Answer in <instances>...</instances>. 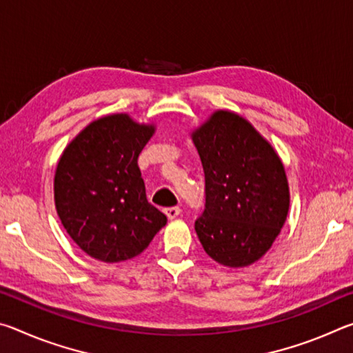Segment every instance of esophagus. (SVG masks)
Segmentation results:
<instances>
[{"label": "esophagus", "instance_id": "34e87169", "mask_svg": "<svg viewBox=\"0 0 353 353\" xmlns=\"http://www.w3.org/2000/svg\"><path fill=\"white\" fill-rule=\"evenodd\" d=\"M165 214L168 216V219H174L181 214V207H168L165 208Z\"/></svg>", "mask_w": 353, "mask_h": 353}]
</instances>
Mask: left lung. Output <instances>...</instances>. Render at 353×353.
Returning <instances> with one entry per match:
<instances>
[{"label": "left lung", "instance_id": "1", "mask_svg": "<svg viewBox=\"0 0 353 353\" xmlns=\"http://www.w3.org/2000/svg\"><path fill=\"white\" fill-rule=\"evenodd\" d=\"M205 174V208L194 229L214 261L244 268L260 260L290 208L283 163L248 119L216 110L193 130Z\"/></svg>", "mask_w": 353, "mask_h": 353}]
</instances>
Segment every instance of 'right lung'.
Here are the masks:
<instances>
[{
  "mask_svg": "<svg viewBox=\"0 0 353 353\" xmlns=\"http://www.w3.org/2000/svg\"><path fill=\"white\" fill-rule=\"evenodd\" d=\"M154 132V124L113 113L81 130L59 160L57 214L71 240L93 259H134L166 224L165 214L146 199L137 163Z\"/></svg>",
  "mask_w": 353,
  "mask_h": 353,
  "instance_id": "1",
  "label": "right lung"
}]
</instances>
